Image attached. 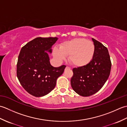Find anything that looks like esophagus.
Returning a JSON list of instances; mask_svg holds the SVG:
<instances>
[{"label":"esophagus","instance_id":"34e87169","mask_svg":"<svg viewBox=\"0 0 127 127\" xmlns=\"http://www.w3.org/2000/svg\"><path fill=\"white\" fill-rule=\"evenodd\" d=\"M66 68H68V69H70V67H69V66H66Z\"/></svg>","mask_w":127,"mask_h":127}]
</instances>
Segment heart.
I'll use <instances>...</instances> for the list:
<instances>
[{"mask_svg": "<svg viewBox=\"0 0 127 127\" xmlns=\"http://www.w3.org/2000/svg\"><path fill=\"white\" fill-rule=\"evenodd\" d=\"M95 53V46L91 40L75 38L64 42L60 48L55 47L53 55L59 62H63L68 56V60L72 65L82 67L92 60Z\"/></svg>", "mask_w": 127, "mask_h": 127, "instance_id": "obj_1", "label": "heart"}]
</instances>
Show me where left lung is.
<instances>
[{"label": "left lung", "mask_w": 127, "mask_h": 127, "mask_svg": "<svg viewBox=\"0 0 127 127\" xmlns=\"http://www.w3.org/2000/svg\"><path fill=\"white\" fill-rule=\"evenodd\" d=\"M95 46L92 60L84 66L72 69L70 82L73 90L79 95L88 96L98 92L108 79L111 62L107 48L92 38Z\"/></svg>", "instance_id": "obj_1"}]
</instances>
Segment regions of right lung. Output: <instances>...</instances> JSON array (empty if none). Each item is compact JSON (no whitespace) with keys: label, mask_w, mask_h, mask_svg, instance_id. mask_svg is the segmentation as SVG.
<instances>
[{"label":"right lung","mask_w":127,"mask_h":127,"mask_svg":"<svg viewBox=\"0 0 127 127\" xmlns=\"http://www.w3.org/2000/svg\"><path fill=\"white\" fill-rule=\"evenodd\" d=\"M56 37H36L22 47L18 57L17 76L23 88L36 97L43 96L55 88L58 77L66 66L51 65L48 52H52Z\"/></svg>","instance_id":"add662e5"}]
</instances>
